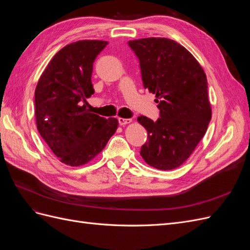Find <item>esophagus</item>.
<instances>
[{"instance_id":"obj_1","label":"esophagus","mask_w":250,"mask_h":250,"mask_svg":"<svg viewBox=\"0 0 250 250\" xmlns=\"http://www.w3.org/2000/svg\"><path fill=\"white\" fill-rule=\"evenodd\" d=\"M118 121H119V124L121 125V126H124V125H126V124H129V123H131V119H124V118H119L118 119Z\"/></svg>"}]
</instances>
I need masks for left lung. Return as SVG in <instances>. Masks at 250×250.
<instances>
[{
  "label": "left lung",
  "mask_w": 250,
  "mask_h": 250,
  "mask_svg": "<svg viewBox=\"0 0 250 250\" xmlns=\"http://www.w3.org/2000/svg\"><path fill=\"white\" fill-rule=\"evenodd\" d=\"M140 60L144 87L155 95L160 116H141L148 132L140 154L151 167L172 170L183 165L206 134L211 118L206 73L178 42L165 37L128 42Z\"/></svg>",
  "instance_id": "left-lung-1"
}]
</instances>
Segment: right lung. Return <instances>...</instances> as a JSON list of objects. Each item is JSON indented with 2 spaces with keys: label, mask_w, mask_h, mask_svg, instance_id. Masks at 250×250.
<instances>
[{
  "label": "right lung",
  "mask_w": 250,
  "mask_h": 250,
  "mask_svg": "<svg viewBox=\"0 0 250 250\" xmlns=\"http://www.w3.org/2000/svg\"><path fill=\"white\" fill-rule=\"evenodd\" d=\"M107 43L85 40L66 44L51 59L35 88L37 130L59 161L72 167L99 154L119 125L116 118L105 119L81 105L95 93L93 63Z\"/></svg>",
  "instance_id": "1"
}]
</instances>
